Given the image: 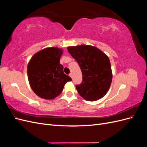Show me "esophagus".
<instances>
[{
	"mask_svg": "<svg viewBox=\"0 0 147 147\" xmlns=\"http://www.w3.org/2000/svg\"><path fill=\"white\" fill-rule=\"evenodd\" d=\"M69 76H70L71 78H72V73H70Z\"/></svg>",
	"mask_w": 147,
	"mask_h": 147,
	"instance_id": "obj_1",
	"label": "esophagus"
}]
</instances>
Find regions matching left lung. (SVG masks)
Listing matches in <instances>:
<instances>
[{"label":"left lung","mask_w":147,"mask_h":147,"mask_svg":"<svg viewBox=\"0 0 147 147\" xmlns=\"http://www.w3.org/2000/svg\"><path fill=\"white\" fill-rule=\"evenodd\" d=\"M82 72V82L77 84L79 94L88 101H95L107 92L112 80L108 56L96 47L82 45L68 47Z\"/></svg>","instance_id":"obj_1"}]
</instances>
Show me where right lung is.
<instances>
[{
    "label": "right lung",
    "instance_id": "right-lung-1",
    "mask_svg": "<svg viewBox=\"0 0 147 147\" xmlns=\"http://www.w3.org/2000/svg\"><path fill=\"white\" fill-rule=\"evenodd\" d=\"M63 50L48 48L35 54L28 65V77L30 86L38 96L53 99L63 91L65 84L72 80L64 73L60 64Z\"/></svg>",
    "mask_w": 147,
    "mask_h": 147
}]
</instances>
